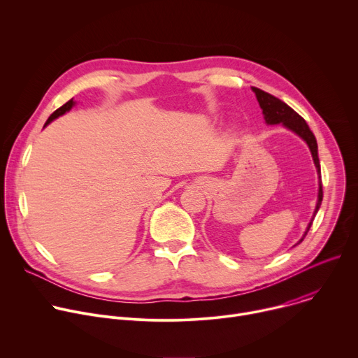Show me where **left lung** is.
Instances as JSON below:
<instances>
[{"label":"left lung","instance_id":"left-lung-1","mask_svg":"<svg viewBox=\"0 0 358 358\" xmlns=\"http://www.w3.org/2000/svg\"><path fill=\"white\" fill-rule=\"evenodd\" d=\"M252 90L255 92V94H257V99L259 101V106L264 112V116H265V120L268 124H278V123H282L285 124L287 129L293 130L296 134H299L306 143H308L310 151H312V156H313V160H315V164H316V169H317V173L320 174V162H319V156H317V141H316V137L315 134L312 133V130L309 129L308 123L304 122V119L296 113L292 108H289L285 101H282L280 99L258 89V87H252ZM322 201H323V185H322V180H320V188H319V199H317V206H316V210H315V215L317 214L320 206H322ZM315 215H313V220H315ZM313 220L312 222L309 224L308 229H306L303 238L299 241V243L304 239V236L308 235L312 224H313Z\"/></svg>","mask_w":358,"mask_h":358}]
</instances>
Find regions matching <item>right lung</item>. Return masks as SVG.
Instances as JSON below:
<instances>
[{
    "label": "right lung",
    "instance_id": "obj_1",
    "mask_svg": "<svg viewBox=\"0 0 358 358\" xmlns=\"http://www.w3.org/2000/svg\"><path fill=\"white\" fill-rule=\"evenodd\" d=\"M75 105V101H73V99H71L69 101H66V103L64 105V106H61L59 109H57L52 115H50L49 117H48V120H46V123L45 124H48V123H50V122H52L54 119H57V117H59V116H62L64 113H66L68 110H71L72 109V106Z\"/></svg>",
    "mask_w": 358,
    "mask_h": 358
}]
</instances>
